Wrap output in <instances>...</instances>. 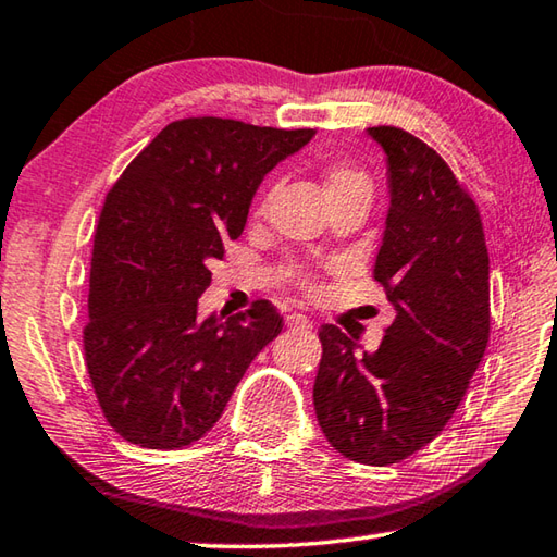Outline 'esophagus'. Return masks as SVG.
I'll return each mask as SVG.
<instances>
[{"instance_id":"esophagus-1","label":"esophagus","mask_w":557,"mask_h":557,"mask_svg":"<svg viewBox=\"0 0 557 557\" xmlns=\"http://www.w3.org/2000/svg\"><path fill=\"white\" fill-rule=\"evenodd\" d=\"M286 324H288L290 330H312V322L306 318V314H300V312L288 314Z\"/></svg>"}]
</instances>
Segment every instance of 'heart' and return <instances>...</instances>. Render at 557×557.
I'll return each instance as SVG.
<instances>
[{"label": "heart", "instance_id": "1", "mask_svg": "<svg viewBox=\"0 0 557 557\" xmlns=\"http://www.w3.org/2000/svg\"><path fill=\"white\" fill-rule=\"evenodd\" d=\"M324 188H327V196L337 194H349V191H369L371 194V182L361 170H356L351 164L334 162L324 170Z\"/></svg>", "mask_w": 557, "mask_h": 557}]
</instances>
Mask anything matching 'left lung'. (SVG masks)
<instances>
[{
	"label": "left lung",
	"instance_id": "8db88e82",
	"mask_svg": "<svg viewBox=\"0 0 557 557\" xmlns=\"http://www.w3.org/2000/svg\"><path fill=\"white\" fill-rule=\"evenodd\" d=\"M385 154L387 206L373 278L397 310L375 351L322 324L312 400L327 442L391 466L444 432L490 339V257L473 198L412 133L366 128Z\"/></svg>",
	"mask_w": 557,
	"mask_h": 557
}]
</instances>
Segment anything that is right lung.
Instances as JSON below:
<instances>
[{
  "label": "right lung",
  "instance_id": "obj_1",
  "mask_svg": "<svg viewBox=\"0 0 557 557\" xmlns=\"http://www.w3.org/2000/svg\"><path fill=\"white\" fill-rule=\"evenodd\" d=\"M312 138L310 128L176 121L111 188L94 233L84 354L103 414L131 444L198 442L281 334L269 300L198 318V298L211 286L208 261L243 235L259 184Z\"/></svg>",
  "mask_w": 557,
  "mask_h": 557
}]
</instances>
